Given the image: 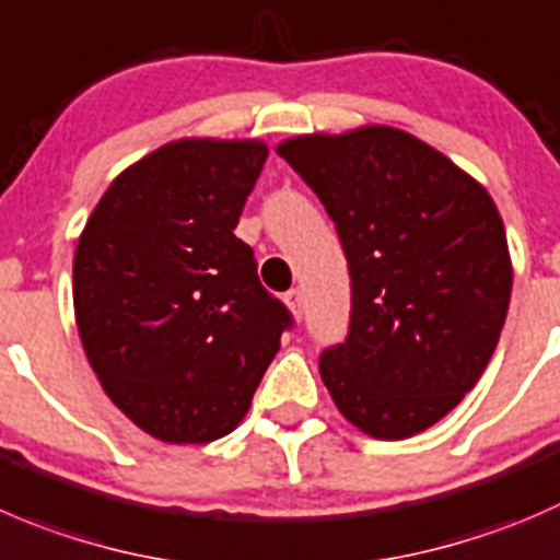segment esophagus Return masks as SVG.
Masks as SVG:
<instances>
[{"mask_svg":"<svg viewBox=\"0 0 560 560\" xmlns=\"http://www.w3.org/2000/svg\"><path fill=\"white\" fill-rule=\"evenodd\" d=\"M284 303H287V308H290V312H292V317L301 319V314H303V292L301 290H290L284 295Z\"/></svg>","mask_w":560,"mask_h":560,"instance_id":"obj_1","label":"esophagus"}]
</instances>
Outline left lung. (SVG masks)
<instances>
[{
	"label": "left lung",
	"instance_id": "left-lung-1",
	"mask_svg": "<svg viewBox=\"0 0 560 560\" xmlns=\"http://www.w3.org/2000/svg\"><path fill=\"white\" fill-rule=\"evenodd\" d=\"M276 153L325 205L350 268V334L319 355L325 388L369 438L430 430L501 339L514 270L495 202L390 125L292 136Z\"/></svg>",
	"mask_w": 560,
	"mask_h": 560
}]
</instances>
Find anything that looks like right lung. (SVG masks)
Here are the masks:
<instances>
[{
  "label": "right lung",
  "mask_w": 560,
  "mask_h": 560,
  "mask_svg": "<svg viewBox=\"0 0 560 560\" xmlns=\"http://www.w3.org/2000/svg\"><path fill=\"white\" fill-rule=\"evenodd\" d=\"M265 159L262 139H177L119 172L79 235L81 347L108 399L155 441L230 435L290 328L235 237Z\"/></svg>",
  "instance_id": "1"
}]
</instances>
